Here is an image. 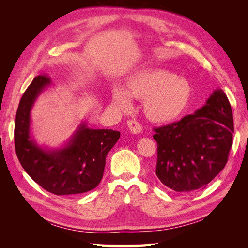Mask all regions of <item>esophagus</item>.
Here are the masks:
<instances>
[{
  "mask_svg": "<svg viewBox=\"0 0 248 248\" xmlns=\"http://www.w3.org/2000/svg\"><path fill=\"white\" fill-rule=\"evenodd\" d=\"M127 127H128L129 131L133 134H138L141 131V126L138 121H136V120H132V121L127 122Z\"/></svg>",
  "mask_w": 248,
  "mask_h": 248,
  "instance_id": "obj_1",
  "label": "esophagus"
}]
</instances>
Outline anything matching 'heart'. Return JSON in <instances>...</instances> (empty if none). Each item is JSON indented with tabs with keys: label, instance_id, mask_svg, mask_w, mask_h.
<instances>
[{
	"label": "heart",
	"instance_id": "obj_1",
	"mask_svg": "<svg viewBox=\"0 0 248 248\" xmlns=\"http://www.w3.org/2000/svg\"><path fill=\"white\" fill-rule=\"evenodd\" d=\"M192 87L184 78L163 69H142L127 78L125 91L116 87L111 90L110 100L123 111L130 109L131 99L144 100L142 108L153 123L175 121L188 108Z\"/></svg>",
	"mask_w": 248,
	"mask_h": 248
}]
</instances>
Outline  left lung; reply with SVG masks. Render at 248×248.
<instances>
[{
  "mask_svg": "<svg viewBox=\"0 0 248 248\" xmlns=\"http://www.w3.org/2000/svg\"><path fill=\"white\" fill-rule=\"evenodd\" d=\"M154 130L160 181L181 193L202 189L228 162L234 133L230 101L216 89L194 114Z\"/></svg>",
  "mask_w": 248,
  "mask_h": 248,
  "instance_id": "1",
  "label": "left lung"
}]
</instances>
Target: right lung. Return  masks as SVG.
Instances as JSON below:
<instances>
[{"mask_svg": "<svg viewBox=\"0 0 248 248\" xmlns=\"http://www.w3.org/2000/svg\"><path fill=\"white\" fill-rule=\"evenodd\" d=\"M49 85V78L36 77L19 101L14 127L17 158L28 175L48 192L69 196L90 191L100 183L107 155L118 141L120 132L92 129L82 122L63 147L39 146L31 134V110Z\"/></svg>", "mask_w": 248, "mask_h": 248, "instance_id": "obj_1", "label": "right lung"}]
</instances>
